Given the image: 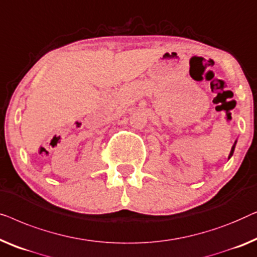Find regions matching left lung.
I'll return each instance as SVG.
<instances>
[{
  "mask_svg": "<svg viewBox=\"0 0 257 257\" xmlns=\"http://www.w3.org/2000/svg\"><path fill=\"white\" fill-rule=\"evenodd\" d=\"M234 149H235V143H234V146H233V148H232V150H230L229 157H230V156H232V155H233V153H234Z\"/></svg>",
  "mask_w": 257,
  "mask_h": 257,
  "instance_id": "8db88e82",
  "label": "left lung"
}]
</instances>
